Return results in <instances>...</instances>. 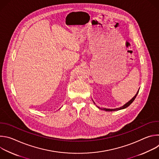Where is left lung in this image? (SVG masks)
I'll return each mask as SVG.
<instances>
[{
	"label": "left lung",
	"mask_w": 159,
	"mask_h": 159,
	"mask_svg": "<svg viewBox=\"0 0 159 159\" xmlns=\"http://www.w3.org/2000/svg\"><path fill=\"white\" fill-rule=\"evenodd\" d=\"M139 91H138V93H137V94H136L129 102H128L126 104H125L124 106H121V107H120V108H116V109H105V108H104L103 109V110L104 111H118V110H120V109H125V108H126V107H128L133 101H134V99L136 98V97H137V94H138V93H139ZM95 104V103H94ZM101 109V108H100Z\"/></svg>",
	"instance_id": "obj_1"
}]
</instances>
